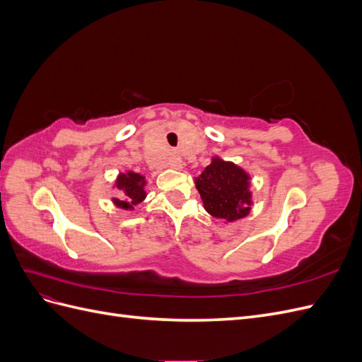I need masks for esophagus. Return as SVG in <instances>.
I'll list each match as a JSON object with an SVG mask.
<instances>
[{
    "label": "esophagus",
    "mask_w": 362,
    "mask_h": 362,
    "mask_svg": "<svg viewBox=\"0 0 362 362\" xmlns=\"http://www.w3.org/2000/svg\"><path fill=\"white\" fill-rule=\"evenodd\" d=\"M169 166L173 168V169H182L184 168V161H182V158L178 154H173L169 158Z\"/></svg>",
    "instance_id": "esophagus-1"
}]
</instances>
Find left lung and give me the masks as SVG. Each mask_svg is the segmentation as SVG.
Instances as JSON below:
<instances>
[{
    "instance_id": "1",
    "label": "left lung",
    "mask_w": 362,
    "mask_h": 362,
    "mask_svg": "<svg viewBox=\"0 0 362 362\" xmlns=\"http://www.w3.org/2000/svg\"><path fill=\"white\" fill-rule=\"evenodd\" d=\"M249 177L235 164L214 158L196 180L205 210L214 217L231 222L250 210Z\"/></svg>"
}]
</instances>
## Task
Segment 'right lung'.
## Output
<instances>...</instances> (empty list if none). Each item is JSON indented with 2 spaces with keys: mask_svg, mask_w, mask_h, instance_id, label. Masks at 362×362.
<instances>
[{
  "mask_svg": "<svg viewBox=\"0 0 362 362\" xmlns=\"http://www.w3.org/2000/svg\"><path fill=\"white\" fill-rule=\"evenodd\" d=\"M116 185L120 192V199H115V204L120 208L128 210L145 199V177L139 173L128 172L127 175H119Z\"/></svg>",
  "mask_w": 362,
  "mask_h": 362,
  "instance_id": "1",
  "label": "right lung"
}]
</instances>
